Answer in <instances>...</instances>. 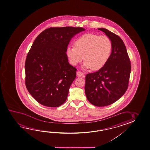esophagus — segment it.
Returning <instances> with one entry per match:
<instances>
[{
    "label": "esophagus",
    "instance_id": "1",
    "mask_svg": "<svg viewBox=\"0 0 150 150\" xmlns=\"http://www.w3.org/2000/svg\"><path fill=\"white\" fill-rule=\"evenodd\" d=\"M77 77H85V75L83 74V72H81V71H78L77 72Z\"/></svg>",
    "mask_w": 150,
    "mask_h": 150
}]
</instances>
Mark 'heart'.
Here are the masks:
<instances>
[{
	"instance_id": "b5f03b06",
	"label": "heart",
	"mask_w": 150,
	"mask_h": 150,
	"mask_svg": "<svg viewBox=\"0 0 150 150\" xmlns=\"http://www.w3.org/2000/svg\"><path fill=\"white\" fill-rule=\"evenodd\" d=\"M74 46H69L66 53L70 63L76 65L84 58L83 67L97 70L103 67L112 52V44L106 35L87 33L81 35L74 42Z\"/></svg>"
}]
</instances>
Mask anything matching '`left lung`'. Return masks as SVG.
Segmentation results:
<instances>
[{
	"label": "left lung",
	"mask_w": 150,
	"mask_h": 150,
	"mask_svg": "<svg viewBox=\"0 0 150 150\" xmlns=\"http://www.w3.org/2000/svg\"><path fill=\"white\" fill-rule=\"evenodd\" d=\"M98 29L110 39L112 52L103 67L86 75L85 90L89 102L96 106L103 107L113 104L125 93L131 64L125 45L120 37L106 29Z\"/></svg>",
	"instance_id": "obj_1"
}]
</instances>
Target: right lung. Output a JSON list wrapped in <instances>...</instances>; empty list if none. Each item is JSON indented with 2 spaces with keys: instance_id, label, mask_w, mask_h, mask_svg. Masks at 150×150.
Masks as SVG:
<instances>
[{
  "instance_id": "add662e5",
  "label": "right lung",
  "mask_w": 150,
  "mask_h": 150,
  "mask_svg": "<svg viewBox=\"0 0 150 150\" xmlns=\"http://www.w3.org/2000/svg\"><path fill=\"white\" fill-rule=\"evenodd\" d=\"M85 30L81 27H50L33 42L25 61V84L40 104L57 107L67 100L77 69L69 63L66 51L72 38Z\"/></svg>"
}]
</instances>
